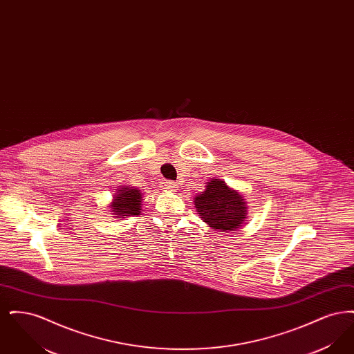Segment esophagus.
I'll list each match as a JSON object with an SVG mask.
<instances>
[{"label":"esophagus","mask_w":354,"mask_h":354,"mask_svg":"<svg viewBox=\"0 0 354 354\" xmlns=\"http://www.w3.org/2000/svg\"><path fill=\"white\" fill-rule=\"evenodd\" d=\"M178 188V185H176V182H174V180H167V182H165V189H169V191H175Z\"/></svg>","instance_id":"1"}]
</instances>
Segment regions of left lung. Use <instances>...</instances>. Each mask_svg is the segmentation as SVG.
<instances>
[{"instance_id":"obj_1","label":"left lung","mask_w":354,"mask_h":354,"mask_svg":"<svg viewBox=\"0 0 354 354\" xmlns=\"http://www.w3.org/2000/svg\"><path fill=\"white\" fill-rule=\"evenodd\" d=\"M195 207L209 227L221 231H234L243 224L247 215L245 202L223 180L207 182L205 191L195 198Z\"/></svg>"}]
</instances>
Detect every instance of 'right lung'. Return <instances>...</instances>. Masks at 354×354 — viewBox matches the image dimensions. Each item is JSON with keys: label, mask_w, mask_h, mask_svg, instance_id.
Wrapping results in <instances>:
<instances>
[{"label": "right lung", "mask_w": 354, "mask_h": 354, "mask_svg": "<svg viewBox=\"0 0 354 354\" xmlns=\"http://www.w3.org/2000/svg\"><path fill=\"white\" fill-rule=\"evenodd\" d=\"M117 194V196L114 198L113 202V212H115L114 215L117 216H130V215H139L140 214V192L138 191V188L134 187H126V188H120Z\"/></svg>", "instance_id": "right-lung-1"}]
</instances>
